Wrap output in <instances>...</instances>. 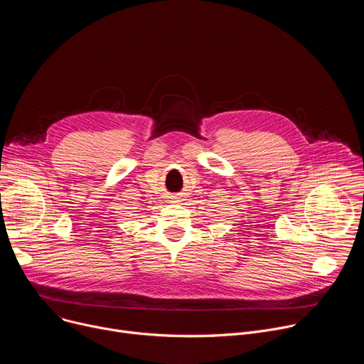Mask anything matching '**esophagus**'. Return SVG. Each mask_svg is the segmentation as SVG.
Wrapping results in <instances>:
<instances>
[{
  "label": "esophagus",
  "instance_id": "1",
  "mask_svg": "<svg viewBox=\"0 0 364 364\" xmlns=\"http://www.w3.org/2000/svg\"><path fill=\"white\" fill-rule=\"evenodd\" d=\"M171 198H173V200H171V201H177V200H176V198H177V197H176V196H173V197H171Z\"/></svg>",
  "mask_w": 364,
  "mask_h": 364
}]
</instances>
